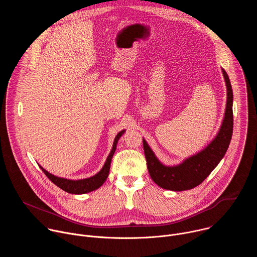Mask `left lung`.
I'll return each mask as SVG.
<instances>
[{"label": "left lung", "mask_w": 257, "mask_h": 257, "mask_svg": "<svg viewBox=\"0 0 257 257\" xmlns=\"http://www.w3.org/2000/svg\"><path fill=\"white\" fill-rule=\"evenodd\" d=\"M227 86V106L225 117L217 135L200 153L186 159L180 165L167 167L163 165L143 139V150L151 178L160 187L172 191L192 189L206 177L224 158L233 133V91L229 76L223 69Z\"/></svg>", "instance_id": "1"}]
</instances>
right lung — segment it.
<instances>
[{
  "label": "right lung",
  "instance_id": "obj_1",
  "mask_svg": "<svg viewBox=\"0 0 257 257\" xmlns=\"http://www.w3.org/2000/svg\"><path fill=\"white\" fill-rule=\"evenodd\" d=\"M125 130H122L121 132H119L114 140V144H113V149L109 153L102 169L95 174L94 176L90 177V178H86V179H81V180H69V179H65V178H60L57 176L52 175L51 173H49L48 171H46L43 167L40 166V168L42 169V171L46 174V176L54 183L55 185H57L59 188H61L62 190L71 193V194H84V193H88L91 192L97 188H99L104 181L107 178L108 172H109V167H111V162H112V158L115 154L116 148H117V143L119 138L124 134Z\"/></svg>",
  "mask_w": 257,
  "mask_h": 257
}]
</instances>
